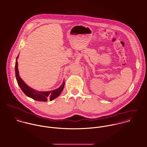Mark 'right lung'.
<instances>
[{
	"mask_svg": "<svg viewBox=\"0 0 147 147\" xmlns=\"http://www.w3.org/2000/svg\"><path fill=\"white\" fill-rule=\"evenodd\" d=\"M18 58H19V55L16 58V63H15L16 78L18 84L19 85L22 91L24 93V94L26 96L38 101L47 102V100H50V101L54 100L61 94L64 86V80L63 81L62 84L58 88L53 90L46 91V92L36 90L30 88V86H29L27 84H26V83L22 80V79L19 75V72L18 69Z\"/></svg>",
	"mask_w": 147,
	"mask_h": 147,
	"instance_id": "1",
	"label": "right lung"
}]
</instances>
